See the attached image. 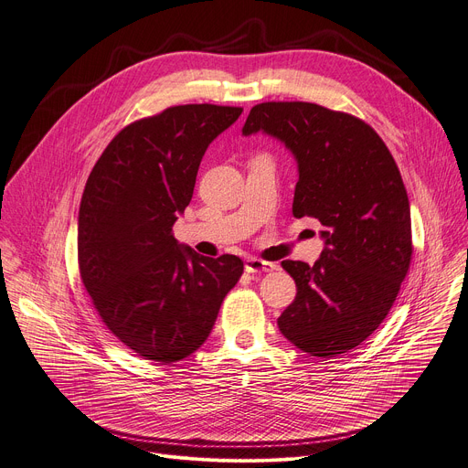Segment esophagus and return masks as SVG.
I'll use <instances>...</instances> for the list:
<instances>
[{
    "instance_id": "obj_1",
    "label": "esophagus",
    "mask_w": 468,
    "mask_h": 468,
    "mask_svg": "<svg viewBox=\"0 0 468 468\" xmlns=\"http://www.w3.org/2000/svg\"><path fill=\"white\" fill-rule=\"evenodd\" d=\"M278 266L273 262H266V261H261V259H245V271L250 273H257V271H273Z\"/></svg>"
}]
</instances>
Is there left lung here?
Masks as SVG:
<instances>
[{"instance_id": "obj_1", "label": "left lung", "mask_w": 468, "mask_h": 468, "mask_svg": "<svg viewBox=\"0 0 468 468\" xmlns=\"http://www.w3.org/2000/svg\"><path fill=\"white\" fill-rule=\"evenodd\" d=\"M259 132L292 153V215L317 218L324 239L315 264L282 262L296 298L278 326L312 356L342 355L386 319L410 268V202L397 162L367 122L317 103H259L241 133Z\"/></svg>"}]
</instances>
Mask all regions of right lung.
Returning a JSON list of instances; mask_svg holds the SVG:
<instances>
[{
	"instance_id": "1",
	"label": "right lung",
	"mask_w": 468,
	"mask_h": 468,
	"mask_svg": "<svg viewBox=\"0 0 468 468\" xmlns=\"http://www.w3.org/2000/svg\"><path fill=\"white\" fill-rule=\"evenodd\" d=\"M241 107L190 103L135 121L105 147L82 192L79 271L101 321L154 363H177L209 336L243 262L209 259L172 227L192 198L202 156Z\"/></svg>"
}]
</instances>
